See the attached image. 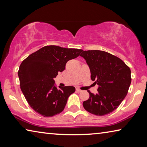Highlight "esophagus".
I'll list each match as a JSON object with an SVG mask.
<instances>
[{
	"label": "esophagus",
	"instance_id": "34e87169",
	"mask_svg": "<svg viewBox=\"0 0 147 147\" xmlns=\"http://www.w3.org/2000/svg\"><path fill=\"white\" fill-rule=\"evenodd\" d=\"M76 91L77 92H78V93H80V92H81V91H82V90H80V89H78V88H76Z\"/></svg>",
	"mask_w": 147,
	"mask_h": 147
}]
</instances>
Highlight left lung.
<instances>
[{
    "label": "left lung",
    "instance_id": "8db88e82",
    "mask_svg": "<svg viewBox=\"0 0 147 147\" xmlns=\"http://www.w3.org/2000/svg\"><path fill=\"white\" fill-rule=\"evenodd\" d=\"M91 72V78L98 85V93H89L84 109L95 115L103 116L118 108L127 94L131 84V71L124 62L107 52L91 50L80 54Z\"/></svg>",
    "mask_w": 147,
    "mask_h": 147
}]
</instances>
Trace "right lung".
Returning <instances> with one entry per match:
<instances>
[{
    "instance_id": "1",
    "label": "right lung",
    "mask_w": 147,
    "mask_h": 147,
    "mask_svg": "<svg viewBox=\"0 0 147 147\" xmlns=\"http://www.w3.org/2000/svg\"><path fill=\"white\" fill-rule=\"evenodd\" d=\"M82 50L45 46L23 61L18 76L21 89L30 106L43 117H52L64 109L73 86H56L54 78L65 69L69 60L78 57Z\"/></svg>"
}]
</instances>
